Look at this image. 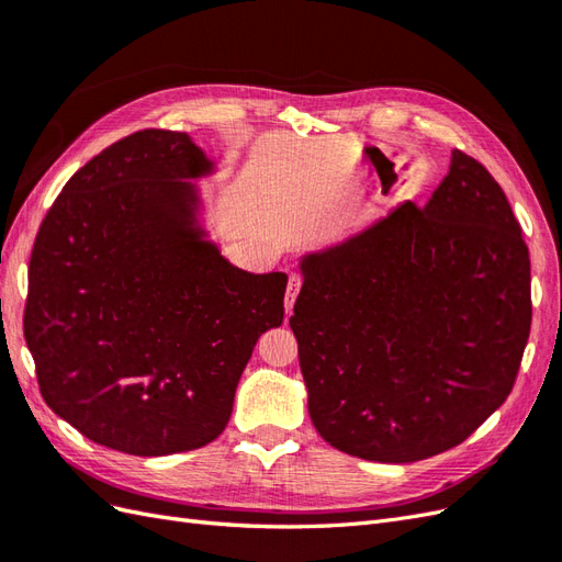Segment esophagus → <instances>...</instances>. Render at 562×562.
Here are the masks:
<instances>
[{
  "instance_id": "esophagus-1",
  "label": "esophagus",
  "mask_w": 562,
  "mask_h": 562,
  "mask_svg": "<svg viewBox=\"0 0 562 562\" xmlns=\"http://www.w3.org/2000/svg\"><path fill=\"white\" fill-rule=\"evenodd\" d=\"M300 288H302V277H300V274H291V277H288V288H285V314L293 310V304H295V297H297V293H300Z\"/></svg>"
}]
</instances>
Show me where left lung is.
Wrapping results in <instances>:
<instances>
[{"label":"left lung","mask_w":562,"mask_h":562,"mask_svg":"<svg viewBox=\"0 0 562 562\" xmlns=\"http://www.w3.org/2000/svg\"><path fill=\"white\" fill-rule=\"evenodd\" d=\"M291 328L310 417L384 464L446 452L512 394L530 337V252L499 182L452 149L427 206L405 201L307 255Z\"/></svg>","instance_id":"1"}]
</instances>
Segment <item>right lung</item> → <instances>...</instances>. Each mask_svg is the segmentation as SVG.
<instances>
[{
  "instance_id": "1",
  "label": "right lung",
  "mask_w": 562,
  "mask_h": 562,
  "mask_svg": "<svg viewBox=\"0 0 562 562\" xmlns=\"http://www.w3.org/2000/svg\"><path fill=\"white\" fill-rule=\"evenodd\" d=\"M211 161L145 128L67 180L37 232L23 330L46 405L126 454L196 450L227 427L288 277L248 274L201 239L187 178Z\"/></svg>"
}]
</instances>
